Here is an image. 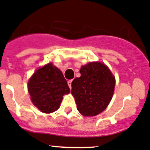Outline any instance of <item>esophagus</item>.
<instances>
[{
  "label": "esophagus",
  "instance_id": "esophagus-1",
  "mask_svg": "<svg viewBox=\"0 0 150 150\" xmlns=\"http://www.w3.org/2000/svg\"><path fill=\"white\" fill-rule=\"evenodd\" d=\"M72 80H69L68 81V85H69V87L70 89L72 88Z\"/></svg>",
  "mask_w": 150,
  "mask_h": 150
}]
</instances>
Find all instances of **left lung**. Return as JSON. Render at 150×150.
Instances as JSON below:
<instances>
[{"label": "left lung", "mask_w": 150, "mask_h": 150, "mask_svg": "<svg viewBox=\"0 0 150 150\" xmlns=\"http://www.w3.org/2000/svg\"><path fill=\"white\" fill-rule=\"evenodd\" d=\"M81 77L72 82L71 93L77 109L83 116L100 114L111 100L115 87V78L105 64L93 62L81 67Z\"/></svg>", "instance_id": "1"}]
</instances>
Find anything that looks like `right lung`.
<instances>
[{"label": "right lung", "instance_id": "add662e5", "mask_svg": "<svg viewBox=\"0 0 150 150\" xmlns=\"http://www.w3.org/2000/svg\"><path fill=\"white\" fill-rule=\"evenodd\" d=\"M69 92L62 72L52 63L36 70L28 81V93L32 102L46 114L57 110L63 96Z\"/></svg>", "mask_w": 150, "mask_h": 150}]
</instances>
